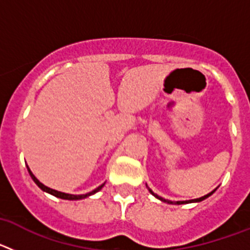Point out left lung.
Instances as JSON below:
<instances>
[{"label": "left lung", "mask_w": 250, "mask_h": 250, "mask_svg": "<svg viewBox=\"0 0 250 250\" xmlns=\"http://www.w3.org/2000/svg\"><path fill=\"white\" fill-rule=\"evenodd\" d=\"M149 191L150 193L152 194V195L154 196H156V198H158V199H160L161 202H164V203H167V204H178V205H180V204H188V203H194V202H202V200H204V199H207L208 196H210L211 194L214 193V191H211V193H209V194H207V195H204V196H202V198H199V199H193V200H185V202H171V200H167V199H164V198H161V196H158L156 195L155 193H154V191L152 190H150L149 189Z\"/></svg>", "instance_id": "obj_1"}]
</instances>
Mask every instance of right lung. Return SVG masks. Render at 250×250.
Segmentation results:
<instances>
[{
	"label": "right lung",
	"mask_w": 250,
	"mask_h": 250,
	"mask_svg": "<svg viewBox=\"0 0 250 250\" xmlns=\"http://www.w3.org/2000/svg\"><path fill=\"white\" fill-rule=\"evenodd\" d=\"M27 170H28V173H30L31 178H32V180H34V182L36 183V184H37V187H39L40 189H42L43 191H47V193H50V194H52V195L57 196V198H60V199H66V200H79V199H83V198H87V196L92 195V194L98 193V191L100 190L101 188H103L104 185H105V184H101L100 187H99V188H96V189H95V190L90 191V193H87V194H83V195H72V194H66V193H61V191L54 190V189H51V188L46 187V185H43L42 183H40L39 180H37V179H36V176H35L34 174L31 173V170L28 169V167H27Z\"/></svg>",
	"instance_id": "obj_1"
}]
</instances>
